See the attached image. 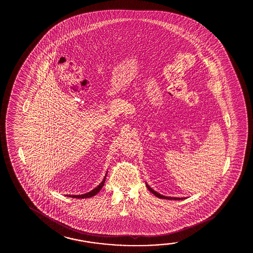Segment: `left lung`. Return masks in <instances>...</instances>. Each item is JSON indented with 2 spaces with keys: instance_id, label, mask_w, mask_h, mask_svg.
Wrapping results in <instances>:
<instances>
[{
  "instance_id": "obj_1",
  "label": "left lung",
  "mask_w": 253,
  "mask_h": 253,
  "mask_svg": "<svg viewBox=\"0 0 253 253\" xmlns=\"http://www.w3.org/2000/svg\"><path fill=\"white\" fill-rule=\"evenodd\" d=\"M146 187H147V189L149 190L150 192H152L153 194H154V196H156V197H158V198H160V199H174V200H180V199H182L183 198H171V197H165V196H163V195L159 194L158 192H156L155 191H153V189L151 188V187L146 183Z\"/></svg>"
}]
</instances>
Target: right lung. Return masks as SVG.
<instances>
[{"label":"right lung","instance_id":"obj_1","mask_svg":"<svg viewBox=\"0 0 253 253\" xmlns=\"http://www.w3.org/2000/svg\"><path fill=\"white\" fill-rule=\"evenodd\" d=\"M107 175V174H106ZM106 175H105V177H104L103 181L100 182V185H98V186L94 188L92 191H90V192H88V193H85V194L83 195H68L69 197H71V198H74V199H86V198H91L92 196H95L99 191L102 189V187L104 186V183H105V181H106Z\"/></svg>","mask_w":253,"mask_h":253}]
</instances>
